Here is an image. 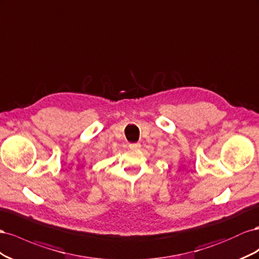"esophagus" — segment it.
I'll list each match as a JSON object with an SVG mask.
<instances>
[{"instance_id": "esophagus-1", "label": "esophagus", "mask_w": 259, "mask_h": 259, "mask_svg": "<svg viewBox=\"0 0 259 259\" xmlns=\"http://www.w3.org/2000/svg\"><path fill=\"white\" fill-rule=\"evenodd\" d=\"M141 147V144L140 143H130L129 144V149L131 150H139Z\"/></svg>"}]
</instances>
